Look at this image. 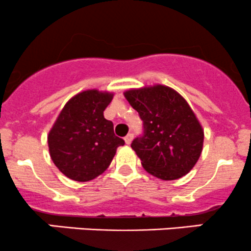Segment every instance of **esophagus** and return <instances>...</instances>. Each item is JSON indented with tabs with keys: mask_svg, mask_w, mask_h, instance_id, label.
Wrapping results in <instances>:
<instances>
[{
	"mask_svg": "<svg viewBox=\"0 0 251 251\" xmlns=\"http://www.w3.org/2000/svg\"><path fill=\"white\" fill-rule=\"evenodd\" d=\"M132 139H133V134H132V133H128L127 136H126L125 138H124V140H125V143H126V144H127V145L131 144Z\"/></svg>",
	"mask_w": 251,
	"mask_h": 251,
	"instance_id": "34e87169",
	"label": "esophagus"
}]
</instances>
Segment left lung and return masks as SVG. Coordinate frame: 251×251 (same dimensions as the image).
<instances>
[{
	"label": "left lung",
	"instance_id": "8db88e82",
	"mask_svg": "<svg viewBox=\"0 0 251 251\" xmlns=\"http://www.w3.org/2000/svg\"><path fill=\"white\" fill-rule=\"evenodd\" d=\"M124 96L144 123V136L131 144L143 168L164 181L188 174L201 155L203 128L183 96L163 84L132 88Z\"/></svg>",
	"mask_w": 251,
	"mask_h": 251
}]
</instances>
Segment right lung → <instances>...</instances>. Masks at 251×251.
Here are the masks:
<instances>
[{
	"instance_id": "1",
	"label": "right lung",
	"mask_w": 251,
	"mask_h": 251,
	"mask_svg": "<svg viewBox=\"0 0 251 251\" xmlns=\"http://www.w3.org/2000/svg\"><path fill=\"white\" fill-rule=\"evenodd\" d=\"M114 94L88 89L70 99L48 134L50 156L67 177L87 182L111 164L118 147L125 144L114 134L103 111Z\"/></svg>"
}]
</instances>
